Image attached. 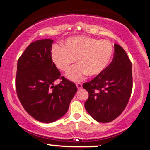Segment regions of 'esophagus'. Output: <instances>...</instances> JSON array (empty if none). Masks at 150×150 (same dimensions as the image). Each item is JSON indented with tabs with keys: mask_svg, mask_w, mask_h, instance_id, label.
<instances>
[{
	"mask_svg": "<svg viewBox=\"0 0 150 150\" xmlns=\"http://www.w3.org/2000/svg\"><path fill=\"white\" fill-rule=\"evenodd\" d=\"M76 86H77V89H80L81 88H82V83H76Z\"/></svg>",
	"mask_w": 150,
	"mask_h": 150,
	"instance_id": "1",
	"label": "esophagus"
}]
</instances>
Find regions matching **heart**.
I'll use <instances>...</instances> for the list:
<instances>
[{
    "label": "heart",
    "mask_w": 150,
    "mask_h": 150,
    "mask_svg": "<svg viewBox=\"0 0 150 150\" xmlns=\"http://www.w3.org/2000/svg\"><path fill=\"white\" fill-rule=\"evenodd\" d=\"M112 55L113 46L108 41L85 36L68 38L63 47L55 46L51 52L53 62L63 72L68 71L77 59L78 63L66 75L73 81L82 80L87 75H99L109 64Z\"/></svg>",
    "instance_id": "b5f03b06"
}]
</instances>
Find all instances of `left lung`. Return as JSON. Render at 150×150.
<instances>
[{"label":"left lung","instance_id":"8db88e82","mask_svg":"<svg viewBox=\"0 0 150 150\" xmlns=\"http://www.w3.org/2000/svg\"><path fill=\"white\" fill-rule=\"evenodd\" d=\"M112 61L102 73L82 87L89 93L86 111L98 122L108 123L128 104L132 89V63L125 50L114 44Z\"/></svg>","mask_w":150,"mask_h":150}]
</instances>
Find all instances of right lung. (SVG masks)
<instances>
[{"instance_id": "right-lung-1", "label": "right lung", "mask_w": 150, "mask_h": 150, "mask_svg": "<svg viewBox=\"0 0 150 150\" xmlns=\"http://www.w3.org/2000/svg\"><path fill=\"white\" fill-rule=\"evenodd\" d=\"M52 39L36 41L18 61L15 87L20 103L34 119L49 123L68 111L77 92L75 83L61 76L52 61ZM58 79L61 83L54 85Z\"/></svg>"}]
</instances>
